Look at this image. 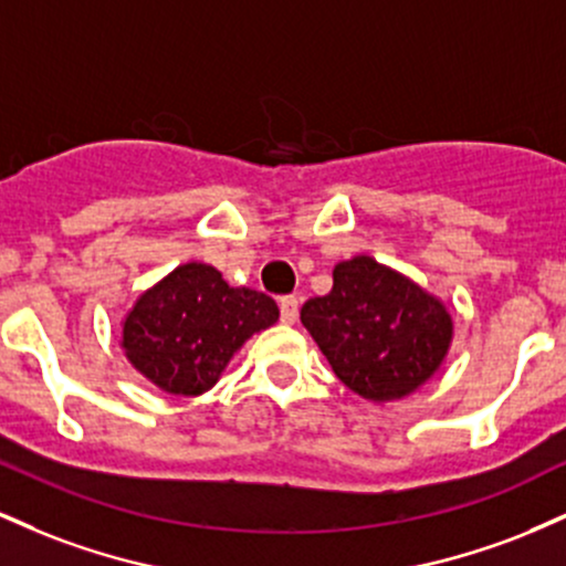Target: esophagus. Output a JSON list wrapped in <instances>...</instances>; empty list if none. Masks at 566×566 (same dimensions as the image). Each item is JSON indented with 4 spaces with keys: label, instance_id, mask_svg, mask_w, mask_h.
Listing matches in <instances>:
<instances>
[{
    "label": "esophagus",
    "instance_id": "esophagus-1",
    "mask_svg": "<svg viewBox=\"0 0 566 566\" xmlns=\"http://www.w3.org/2000/svg\"><path fill=\"white\" fill-rule=\"evenodd\" d=\"M279 308H282V322L284 324H295L297 322V311H301V303H297L295 295H287L279 301Z\"/></svg>",
    "mask_w": 566,
    "mask_h": 566
}]
</instances>
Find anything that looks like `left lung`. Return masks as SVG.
<instances>
[{"mask_svg": "<svg viewBox=\"0 0 566 566\" xmlns=\"http://www.w3.org/2000/svg\"><path fill=\"white\" fill-rule=\"evenodd\" d=\"M301 322L337 378L373 405L420 391L444 365L454 337L441 297L369 255L337 263L333 290L311 297Z\"/></svg>", "mask_w": 566, "mask_h": 566, "instance_id": "8db88e82", "label": "left lung"}]
</instances>
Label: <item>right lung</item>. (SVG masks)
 I'll return each mask as SVG.
<instances>
[{
  "mask_svg": "<svg viewBox=\"0 0 566 566\" xmlns=\"http://www.w3.org/2000/svg\"><path fill=\"white\" fill-rule=\"evenodd\" d=\"M276 322L274 297L229 287L216 265L191 261L135 297L122 319L119 348L165 394L201 396L252 335Z\"/></svg>",
  "mask_w": 566,
  "mask_h": 566,
  "instance_id": "add662e5",
  "label": "right lung"
}]
</instances>
